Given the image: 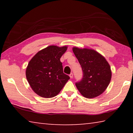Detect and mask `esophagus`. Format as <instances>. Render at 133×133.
Returning a JSON list of instances; mask_svg holds the SVG:
<instances>
[{
	"mask_svg": "<svg viewBox=\"0 0 133 133\" xmlns=\"http://www.w3.org/2000/svg\"><path fill=\"white\" fill-rule=\"evenodd\" d=\"M69 76H70V77L71 78H73V73H70V74Z\"/></svg>",
	"mask_w": 133,
	"mask_h": 133,
	"instance_id": "34e87169",
	"label": "esophagus"
}]
</instances>
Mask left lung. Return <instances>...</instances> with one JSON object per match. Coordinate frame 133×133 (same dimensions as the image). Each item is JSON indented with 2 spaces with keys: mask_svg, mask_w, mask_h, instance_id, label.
<instances>
[{
  "mask_svg": "<svg viewBox=\"0 0 133 133\" xmlns=\"http://www.w3.org/2000/svg\"><path fill=\"white\" fill-rule=\"evenodd\" d=\"M83 72L82 80L76 83L83 96L93 98L102 94L111 78V70L104 56L91 49L73 48Z\"/></svg>",
  "mask_w": 133,
  "mask_h": 133,
  "instance_id": "obj_1",
  "label": "left lung"
}]
</instances>
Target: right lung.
I'll return each mask as SVG.
<instances>
[{"instance_id": "add662e5", "label": "right lung", "mask_w": 133, "mask_h": 133, "mask_svg": "<svg viewBox=\"0 0 133 133\" xmlns=\"http://www.w3.org/2000/svg\"><path fill=\"white\" fill-rule=\"evenodd\" d=\"M67 46H49L36 54L28 63L26 78L35 93L44 98L53 97L60 93L70 79L63 70L60 58Z\"/></svg>"}]
</instances>
